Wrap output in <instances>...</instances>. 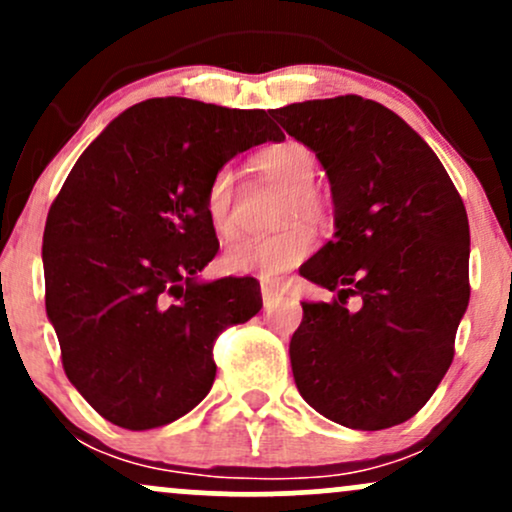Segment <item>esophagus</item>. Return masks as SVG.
<instances>
[{"instance_id": "obj_1", "label": "esophagus", "mask_w": 512, "mask_h": 512, "mask_svg": "<svg viewBox=\"0 0 512 512\" xmlns=\"http://www.w3.org/2000/svg\"><path fill=\"white\" fill-rule=\"evenodd\" d=\"M281 296H284V291H281L279 286L262 284V303H264V308H274V305L281 301Z\"/></svg>"}]
</instances>
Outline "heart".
<instances>
[{
  "label": "heart",
  "instance_id": "heart-1",
  "mask_svg": "<svg viewBox=\"0 0 512 512\" xmlns=\"http://www.w3.org/2000/svg\"><path fill=\"white\" fill-rule=\"evenodd\" d=\"M264 178L286 187L281 199L279 223H289L269 236H238L226 243L219 262L231 274H252L260 279H276L289 269L298 267L315 248L313 226H327L330 221V199L320 187L313 185L317 161L310 146L303 142H279L267 146L252 158ZM204 214L216 233L226 236L233 228V170L223 166L211 175L204 190Z\"/></svg>",
  "mask_w": 512,
  "mask_h": 512
}]
</instances>
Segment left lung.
<instances>
[{"mask_svg":"<svg viewBox=\"0 0 512 512\" xmlns=\"http://www.w3.org/2000/svg\"><path fill=\"white\" fill-rule=\"evenodd\" d=\"M327 170L337 233L301 267L337 293L303 303L291 368L305 402L358 431L411 419L455 356L469 303V221L448 170L385 105L361 96L269 110ZM362 301L356 314L345 308Z\"/></svg>","mask_w":512,"mask_h":512,"instance_id":"left-lung-1","label":"left lung"}]
</instances>
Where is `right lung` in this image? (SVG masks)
Instances as JSON below:
<instances>
[{
    "instance_id": "1",
    "label": "right lung",
    "mask_w": 512,
    "mask_h": 512,
    "mask_svg": "<svg viewBox=\"0 0 512 512\" xmlns=\"http://www.w3.org/2000/svg\"><path fill=\"white\" fill-rule=\"evenodd\" d=\"M281 137L264 110L151 98L74 163L45 221V308L69 383L110 424L149 431L195 409L219 334L260 313L250 276L197 281L219 250L204 190Z\"/></svg>"
}]
</instances>
